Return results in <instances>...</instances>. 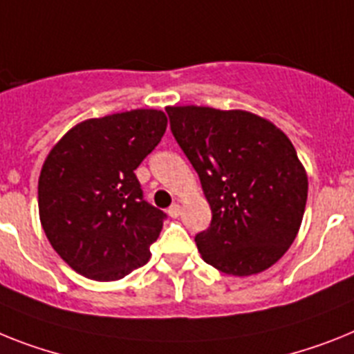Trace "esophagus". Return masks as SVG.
I'll return each instance as SVG.
<instances>
[{
  "label": "esophagus",
  "instance_id": "obj_1",
  "mask_svg": "<svg viewBox=\"0 0 354 354\" xmlns=\"http://www.w3.org/2000/svg\"><path fill=\"white\" fill-rule=\"evenodd\" d=\"M167 214L171 216V218H178V216L182 214V207H180L178 203H172L171 207L167 209Z\"/></svg>",
  "mask_w": 354,
  "mask_h": 354
}]
</instances>
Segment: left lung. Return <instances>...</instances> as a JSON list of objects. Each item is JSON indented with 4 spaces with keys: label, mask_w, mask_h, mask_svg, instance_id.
<instances>
[{
    "label": "left lung",
    "mask_w": 354,
    "mask_h": 354,
    "mask_svg": "<svg viewBox=\"0 0 354 354\" xmlns=\"http://www.w3.org/2000/svg\"><path fill=\"white\" fill-rule=\"evenodd\" d=\"M165 111L212 210L210 227L194 237L205 263L237 277L270 268L295 239L308 200L293 144L254 113L200 106Z\"/></svg>",
    "instance_id": "1"
}]
</instances>
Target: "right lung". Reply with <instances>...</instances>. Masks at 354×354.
<instances>
[{"mask_svg":"<svg viewBox=\"0 0 354 354\" xmlns=\"http://www.w3.org/2000/svg\"><path fill=\"white\" fill-rule=\"evenodd\" d=\"M165 127L156 109L115 113L77 124L50 151L39 176L41 225L84 277L117 281L149 259L167 214L144 200L135 169Z\"/></svg>","mask_w":354,"mask_h":354,"instance_id":"obj_1","label":"right lung"}]
</instances>
